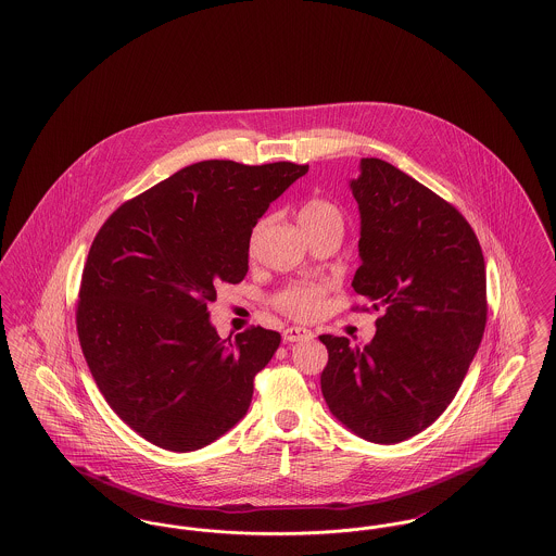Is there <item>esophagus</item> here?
Wrapping results in <instances>:
<instances>
[{"label": "esophagus", "instance_id": "1", "mask_svg": "<svg viewBox=\"0 0 556 556\" xmlns=\"http://www.w3.org/2000/svg\"><path fill=\"white\" fill-rule=\"evenodd\" d=\"M311 338H313V331L306 329V327H298V325L288 327V329L283 331V340H286V342H306V340H311Z\"/></svg>", "mask_w": 556, "mask_h": 556}]
</instances>
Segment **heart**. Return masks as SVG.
I'll list each match as a JSON object with an SVG mask.
<instances>
[{"mask_svg": "<svg viewBox=\"0 0 556 556\" xmlns=\"http://www.w3.org/2000/svg\"><path fill=\"white\" fill-rule=\"evenodd\" d=\"M298 218L306 233L327 231V229L344 231V211L329 198H320V195L308 198L300 206ZM327 291L329 288L325 283L298 281V283H291L288 288L279 291L273 298V302L286 315L295 318H313L323 311Z\"/></svg>", "mask_w": 556, "mask_h": 556, "instance_id": "obj_1", "label": "heart"}]
</instances>
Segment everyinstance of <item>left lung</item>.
Instances as JSON below:
<instances>
[{
    "mask_svg": "<svg viewBox=\"0 0 556 556\" xmlns=\"http://www.w3.org/2000/svg\"><path fill=\"white\" fill-rule=\"evenodd\" d=\"M350 187L363 261L352 288L381 315L365 348L318 338L320 390L350 431L397 444L448 408L469 370L488 320L485 263L467 218L390 162L361 160Z\"/></svg>",
    "mask_w": 556,
    "mask_h": 556,
    "instance_id": "1",
    "label": "left lung"
}]
</instances>
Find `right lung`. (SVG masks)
Returning a JSON list of instances; mask_svg holds the SVG:
<instances>
[{
    "instance_id": "right-lung-1",
    "label": "right lung",
    "mask_w": 556,
    "mask_h": 556,
    "mask_svg": "<svg viewBox=\"0 0 556 556\" xmlns=\"http://www.w3.org/2000/svg\"><path fill=\"white\" fill-rule=\"evenodd\" d=\"M306 173L293 162H195L98 231L80 279V350L110 408L148 442L204 448L248 413L281 336L250 327L220 340L206 304L245 277L252 229Z\"/></svg>"
}]
</instances>
